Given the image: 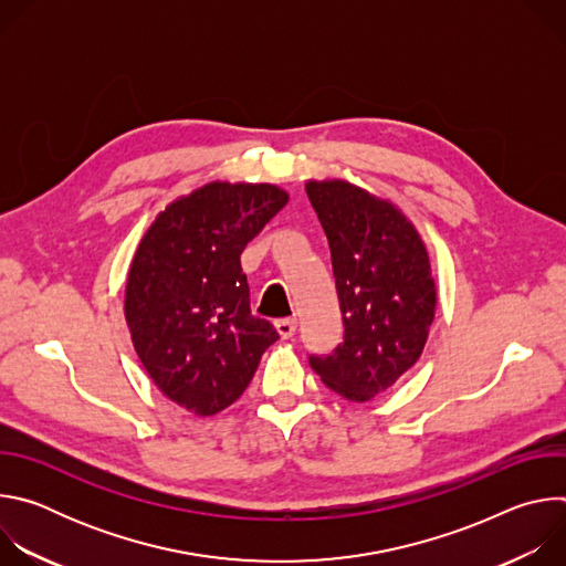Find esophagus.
<instances>
[{
  "label": "esophagus",
  "instance_id": "obj_1",
  "mask_svg": "<svg viewBox=\"0 0 566 566\" xmlns=\"http://www.w3.org/2000/svg\"><path fill=\"white\" fill-rule=\"evenodd\" d=\"M275 329H277L280 338L289 340V338H293V336H295L297 319H295V317H282V319H277V322H275Z\"/></svg>",
  "mask_w": 566,
  "mask_h": 566
}]
</instances>
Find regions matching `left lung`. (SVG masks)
Instances as JSON below:
<instances>
[{
    "label": "left lung",
    "mask_w": 566,
    "mask_h": 566,
    "mask_svg": "<svg viewBox=\"0 0 566 566\" xmlns=\"http://www.w3.org/2000/svg\"><path fill=\"white\" fill-rule=\"evenodd\" d=\"M306 197L327 234L343 313V343L308 365L347 400L391 387L421 356L437 289L415 226L391 203L345 181H308Z\"/></svg>",
    "instance_id": "obj_1"
}]
</instances>
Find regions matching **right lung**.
Returning <instances> with one entry per match:
<instances>
[{
    "mask_svg": "<svg viewBox=\"0 0 566 566\" xmlns=\"http://www.w3.org/2000/svg\"><path fill=\"white\" fill-rule=\"evenodd\" d=\"M286 201L269 184H208L160 212L132 260L125 317L136 354L156 387L199 417L232 406L280 338L251 313L239 258Z\"/></svg>",
    "mask_w": 566,
    "mask_h": 566,
    "instance_id": "obj_1",
    "label": "right lung"
}]
</instances>
